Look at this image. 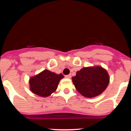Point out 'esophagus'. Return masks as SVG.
Instances as JSON below:
<instances>
[{"mask_svg":"<svg viewBox=\"0 0 131 131\" xmlns=\"http://www.w3.org/2000/svg\"><path fill=\"white\" fill-rule=\"evenodd\" d=\"M65 77H66V78H68V79H70L71 77V75H68L65 76Z\"/></svg>","mask_w":131,"mask_h":131,"instance_id":"1","label":"esophagus"}]
</instances>
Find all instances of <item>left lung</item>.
Here are the masks:
<instances>
[{
	"label": "left lung",
	"instance_id": "left-lung-1",
	"mask_svg": "<svg viewBox=\"0 0 131 131\" xmlns=\"http://www.w3.org/2000/svg\"><path fill=\"white\" fill-rule=\"evenodd\" d=\"M72 81L80 94L86 98H94L106 90L110 77L101 66L86 67L77 71L72 77Z\"/></svg>",
	"mask_w": 131,
	"mask_h": 131
}]
</instances>
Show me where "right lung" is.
Wrapping results in <instances>:
<instances>
[{"mask_svg": "<svg viewBox=\"0 0 131 131\" xmlns=\"http://www.w3.org/2000/svg\"><path fill=\"white\" fill-rule=\"evenodd\" d=\"M63 75L45 69L29 79L30 90L33 93L42 97L51 95L57 89L59 82Z\"/></svg>", "mask_w": 131, "mask_h": 131, "instance_id": "obj_1", "label": "right lung"}]
</instances>
